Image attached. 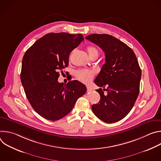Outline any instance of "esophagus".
<instances>
[{
  "label": "esophagus",
  "mask_w": 161,
  "mask_h": 161,
  "mask_svg": "<svg viewBox=\"0 0 161 161\" xmlns=\"http://www.w3.org/2000/svg\"><path fill=\"white\" fill-rule=\"evenodd\" d=\"M86 89H87V91H91L92 90V88L90 87V86H86Z\"/></svg>",
  "instance_id": "obj_1"
}]
</instances>
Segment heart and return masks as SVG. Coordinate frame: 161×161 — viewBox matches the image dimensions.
Masks as SVG:
<instances>
[{"label": "heart", "instance_id": "b5f03b06", "mask_svg": "<svg viewBox=\"0 0 161 161\" xmlns=\"http://www.w3.org/2000/svg\"><path fill=\"white\" fill-rule=\"evenodd\" d=\"M87 51L90 57H92L94 56L98 57L99 55V52L98 49L96 47H94V46L88 47ZM94 75L95 71L90 69H80L76 73V76L77 79L84 83H89L92 80V79L94 78Z\"/></svg>", "mask_w": 161, "mask_h": 161}]
</instances>
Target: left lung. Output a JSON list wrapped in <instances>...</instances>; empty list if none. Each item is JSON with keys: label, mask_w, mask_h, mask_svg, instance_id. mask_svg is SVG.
<instances>
[{"label": "left lung", "mask_w": 161, "mask_h": 161, "mask_svg": "<svg viewBox=\"0 0 161 161\" xmlns=\"http://www.w3.org/2000/svg\"><path fill=\"white\" fill-rule=\"evenodd\" d=\"M85 39L105 53V64L94 81L103 89L96 90L101 99L92 109L102 121L117 122L130 111L139 95L142 71L138 62L130 47L111 35L92 34Z\"/></svg>", "instance_id": "1"}]
</instances>
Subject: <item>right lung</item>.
I'll return each instance as SVG.
<instances>
[{
    "mask_svg": "<svg viewBox=\"0 0 161 161\" xmlns=\"http://www.w3.org/2000/svg\"><path fill=\"white\" fill-rule=\"evenodd\" d=\"M84 39L81 34L49 33L36 41L22 60L20 79L33 109L43 118L58 120L70 113L86 93L77 80L58 83L60 71L67 67L71 52Z\"/></svg>",
    "mask_w": 161,
    "mask_h": 161,
    "instance_id": "1",
    "label": "right lung"
}]
</instances>
